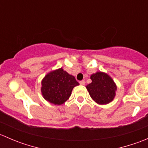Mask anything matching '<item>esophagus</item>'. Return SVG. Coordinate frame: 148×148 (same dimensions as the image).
Here are the masks:
<instances>
[{"instance_id": "1", "label": "esophagus", "mask_w": 148, "mask_h": 148, "mask_svg": "<svg viewBox=\"0 0 148 148\" xmlns=\"http://www.w3.org/2000/svg\"><path fill=\"white\" fill-rule=\"evenodd\" d=\"M79 84L81 85H84V84H85V82L84 81V80H82V81H80L79 82Z\"/></svg>"}]
</instances>
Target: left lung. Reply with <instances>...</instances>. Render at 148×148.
Instances as JSON below:
<instances>
[{
    "instance_id": "left-lung-1",
    "label": "left lung",
    "mask_w": 148,
    "mask_h": 148,
    "mask_svg": "<svg viewBox=\"0 0 148 148\" xmlns=\"http://www.w3.org/2000/svg\"><path fill=\"white\" fill-rule=\"evenodd\" d=\"M92 82L86 86L89 95L99 104L112 102L116 95L117 86L114 80L107 73L97 71L90 76Z\"/></svg>"
}]
</instances>
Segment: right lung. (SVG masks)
<instances>
[{
  "instance_id": "obj_1",
  "label": "right lung",
  "mask_w": 148,
  "mask_h": 148,
  "mask_svg": "<svg viewBox=\"0 0 148 148\" xmlns=\"http://www.w3.org/2000/svg\"><path fill=\"white\" fill-rule=\"evenodd\" d=\"M79 84L74 76L59 68L46 74L41 81V92L47 102L60 105L69 98L73 88Z\"/></svg>"
}]
</instances>
